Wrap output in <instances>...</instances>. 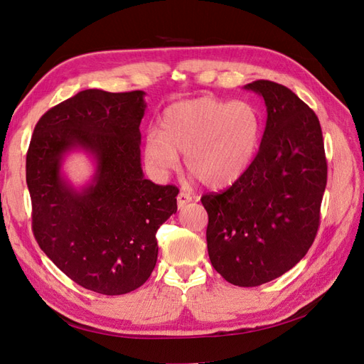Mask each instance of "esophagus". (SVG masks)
Here are the masks:
<instances>
[{
	"instance_id": "1",
	"label": "esophagus",
	"mask_w": 364,
	"mask_h": 364,
	"mask_svg": "<svg viewBox=\"0 0 364 364\" xmlns=\"http://www.w3.org/2000/svg\"><path fill=\"white\" fill-rule=\"evenodd\" d=\"M191 200H193V196H191L190 193L181 191V193L178 194V206H179V209H182L186 203H190Z\"/></svg>"
}]
</instances>
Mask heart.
Listing matches in <instances>:
<instances>
[{
    "instance_id": "1",
    "label": "heart",
    "mask_w": 364,
    "mask_h": 364,
    "mask_svg": "<svg viewBox=\"0 0 364 364\" xmlns=\"http://www.w3.org/2000/svg\"><path fill=\"white\" fill-rule=\"evenodd\" d=\"M261 135L257 109L246 102L199 97L165 109L162 130L150 129L146 159L159 174L179 167V153L197 179L213 188L238 181L255 156Z\"/></svg>"
}]
</instances>
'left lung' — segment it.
Returning <instances> with one entry per match:
<instances>
[{
	"mask_svg": "<svg viewBox=\"0 0 364 364\" xmlns=\"http://www.w3.org/2000/svg\"><path fill=\"white\" fill-rule=\"evenodd\" d=\"M245 87L262 95L267 107L259 150L232 186L200 200L213 267L238 287H257L293 269L311 247L328 165L313 109L279 83Z\"/></svg>",
	"mask_w": 364,
	"mask_h": 364,
	"instance_id": "1",
	"label": "left lung"
}]
</instances>
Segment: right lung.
<instances>
[{
    "instance_id": "1",
    "label": "right lung",
    "mask_w": 364,
    "mask_h": 364,
    "mask_svg": "<svg viewBox=\"0 0 364 364\" xmlns=\"http://www.w3.org/2000/svg\"><path fill=\"white\" fill-rule=\"evenodd\" d=\"M144 94H75L41 117L27 151L39 247L75 284L107 296L134 291L150 278L158 229L178 211V186L153 183L141 168ZM74 148L96 159L93 182L80 192L60 173Z\"/></svg>"
}]
</instances>
